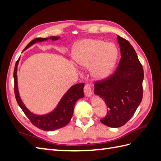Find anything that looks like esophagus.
I'll use <instances>...</instances> for the list:
<instances>
[{
	"label": "esophagus",
	"instance_id": "obj_1",
	"mask_svg": "<svg viewBox=\"0 0 161 161\" xmlns=\"http://www.w3.org/2000/svg\"><path fill=\"white\" fill-rule=\"evenodd\" d=\"M84 91L85 95L86 97H89L92 94V90H91V86L89 84H86L84 86Z\"/></svg>",
	"mask_w": 161,
	"mask_h": 161
}]
</instances>
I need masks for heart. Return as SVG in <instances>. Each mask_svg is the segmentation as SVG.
Instances as JSON below:
<instances>
[{"mask_svg": "<svg viewBox=\"0 0 161 161\" xmlns=\"http://www.w3.org/2000/svg\"><path fill=\"white\" fill-rule=\"evenodd\" d=\"M72 58L77 66H91V73L97 80L110 76L118 58V49L114 44L98 39L81 41L75 46Z\"/></svg>", "mask_w": 161, "mask_h": 161, "instance_id": "b5f03b06", "label": "heart"}]
</instances>
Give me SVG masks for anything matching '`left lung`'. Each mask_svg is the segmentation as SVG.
I'll use <instances>...</instances> for the list:
<instances>
[{
  "instance_id": "1",
  "label": "left lung",
  "mask_w": 161,
  "mask_h": 161,
  "mask_svg": "<svg viewBox=\"0 0 161 161\" xmlns=\"http://www.w3.org/2000/svg\"><path fill=\"white\" fill-rule=\"evenodd\" d=\"M121 58L111 75L95 82V94L103 99L107 114L102 123L117 128L125 125L141 104L142 99L144 71L137 54L127 40L118 36Z\"/></svg>"
}]
</instances>
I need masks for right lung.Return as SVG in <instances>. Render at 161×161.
Wrapping results in <instances>:
<instances>
[{"mask_svg":"<svg viewBox=\"0 0 161 161\" xmlns=\"http://www.w3.org/2000/svg\"><path fill=\"white\" fill-rule=\"evenodd\" d=\"M48 39L55 41L59 39V36H50L48 38H36L30 42L25 49L31 46L36 42H41L46 41ZM19 60H17L15 64L14 70V94L17 103L22 109L24 114L32 123L33 125L36 126L43 131H54L58 129L62 128L68 125L70 121L72 116L73 115L74 107L76 102L79 99L82 98L84 96V83H80L72 86L66 93L61 98L57 108L48 114L44 115H38L32 114L25 107L19 96L18 86H17V66Z\"/></svg>","mask_w":161,"mask_h":161,"instance_id":"1","label":"right lung"}]
</instances>
